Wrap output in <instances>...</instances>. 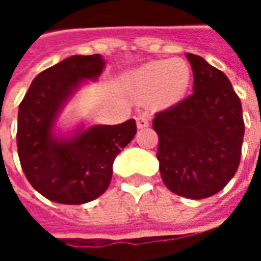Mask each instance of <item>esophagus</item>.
Listing matches in <instances>:
<instances>
[{
    "mask_svg": "<svg viewBox=\"0 0 261 261\" xmlns=\"http://www.w3.org/2000/svg\"><path fill=\"white\" fill-rule=\"evenodd\" d=\"M149 125V120H148L147 116H138L137 117V127L138 128H145V127H148Z\"/></svg>",
    "mask_w": 261,
    "mask_h": 261,
    "instance_id": "1",
    "label": "esophagus"
}]
</instances>
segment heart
Listing matches in <instances>:
<instances>
[{"mask_svg": "<svg viewBox=\"0 0 261 261\" xmlns=\"http://www.w3.org/2000/svg\"><path fill=\"white\" fill-rule=\"evenodd\" d=\"M192 71L185 60L149 61L133 71L127 84L140 99L152 97L158 106H172L183 99L190 86Z\"/></svg>", "mask_w": 261, "mask_h": 261, "instance_id": "obj_1", "label": "heart"}]
</instances>
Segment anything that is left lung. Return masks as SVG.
<instances>
[{
  "mask_svg": "<svg viewBox=\"0 0 261 261\" xmlns=\"http://www.w3.org/2000/svg\"><path fill=\"white\" fill-rule=\"evenodd\" d=\"M193 93L153 119L156 158L165 186L177 196L201 200L221 192L241 162L245 123L241 99L228 76L196 54Z\"/></svg>",
  "mask_w": 261,
  "mask_h": 261,
  "instance_id": "8db88e82",
  "label": "left lung"
}]
</instances>
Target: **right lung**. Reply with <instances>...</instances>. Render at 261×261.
Instances as JSON below:
<instances>
[{
	"instance_id": "obj_1",
	"label": "right lung",
	"mask_w": 261,
	"mask_h": 261,
	"mask_svg": "<svg viewBox=\"0 0 261 261\" xmlns=\"http://www.w3.org/2000/svg\"><path fill=\"white\" fill-rule=\"evenodd\" d=\"M100 54L71 56L32 81L18 112V155L26 179L50 201L85 204L108 190L113 162L137 133L136 120L116 125L80 124L61 131L65 105L88 81H97Z\"/></svg>"
}]
</instances>
